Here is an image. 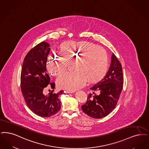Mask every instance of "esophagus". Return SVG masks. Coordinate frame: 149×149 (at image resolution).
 <instances>
[{"label": "esophagus", "instance_id": "esophagus-1", "mask_svg": "<svg viewBox=\"0 0 149 149\" xmlns=\"http://www.w3.org/2000/svg\"><path fill=\"white\" fill-rule=\"evenodd\" d=\"M65 92L66 93H75V91H70V90H65Z\"/></svg>", "mask_w": 149, "mask_h": 149}]
</instances>
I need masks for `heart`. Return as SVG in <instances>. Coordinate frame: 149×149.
I'll use <instances>...</instances> for the list:
<instances>
[{"label":"heart","mask_w":149,"mask_h":149,"mask_svg":"<svg viewBox=\"0 0 149 149\" xmlns=\"http://www.w3.org/2000/svg\"><path fill=\"white\" fill-rule=\"evenodd\" d=\"M59 55H51L48 58L49 72L59 76L65 72L69 61L74 60V71L58 78L56 84L61 89L75 91L82 86L87 80L95 82L101 80L107 72L108 56L101 47L89 42H65L60 45Z\"/></svg>","instance_id":"b5f03b06"}]
</instances>
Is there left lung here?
I'll return each instance as SVG.
<instances>
[{"label": "left lung", "mask_w": 149, "mask_h": 149, "mask_svg": "<svg viewBox=\"0 0 149 149\" xmlns=\"http://www.w3.org/2000/svg\"><path fill=\"white\" fill-rule=\"evenodd\" d=\"M123 86L121 63L114 54L106 75L93 85L86 102L81 106L84 113L94 119H101L116 107Z\"/></svg>", "instance_id": "1"}]
</instances>
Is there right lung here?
<instances>
[{
    "mask_svg": "<svg viewBox=\"0 0 149 149\" xmlns=\"http://www.w3.org/2000/svg\"><path fill=\"white\" fill-rule=\"evenodd\" d=\"M50 47L48 42H42L31 49L24 58L21 72V89L26 104L34 113L42 118L52 116L59 111L60 96L64 94L63 90L43 94L48 85L52 89L55 86L50 83L47 69Z\"/></svg>",
    "mask_w": 149,
    "mask_h": 149,
    "instance_id": "add662e5",
    "label": "right lung"
}]
</instances>
